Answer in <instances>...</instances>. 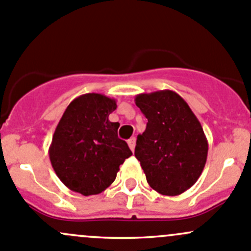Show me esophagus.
<instances>
[{
	"instance_id": "esophagus-1",
	"label": "esophagus",
	"mask_w": 251,
	"mask_h": 251,
	"mask_svg": "<svg viewBox=\"0 0 251 251\" xmlns=\"http://www.w3.org/2000/svg\"><path fill=\"white\" fill-rule=\"evenodd\" d=\"M135 143H136V139L134 138V136L128 140V145H129V147H130L131 151H134V150H135Z\"/></svg>"
}]
</instances>
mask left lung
<instances>
[{
    "label": "left lung",
    "instance_id": "8db88e82",
    "mask_svg": "<svg viewBox=\"0 0 251 251\" xmlns=\"http://www.w3.org/2000/svg\"><path fill=\"white\" fill-rule=\"evenodd\" d=\"M147 126L136 139L135 157L149 185L164 196L181 195L202 174L208 140L187 102L165 89L135 97Z\"/></svg>",
    "mask_w": 251,
    "mask_h": 251
}]
</instances>
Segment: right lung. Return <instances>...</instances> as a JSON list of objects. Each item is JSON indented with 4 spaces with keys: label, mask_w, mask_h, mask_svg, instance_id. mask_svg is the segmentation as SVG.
Returning a JSON list of instances; mask_svg holds the SVG:
<instances>
[{
    "label": "right lung",
    "mask_w": 251,
    "mask_h": 251,
    "mask_svg": "<svg viewBox=\"0 0 251 251\" xmlns=\"http://www.w3.org/2000/svg\"><path fill=\"white\" fill-rule=\"evenodd\" d=\"M116 107V100L106 95H79L56 126L49 159L60 181L74 192L101 193L115 181L120 165L133 154L118 138L120 123L108 120Z\"/></svg>",
    "instance_id": "1"
}]
</instances>
